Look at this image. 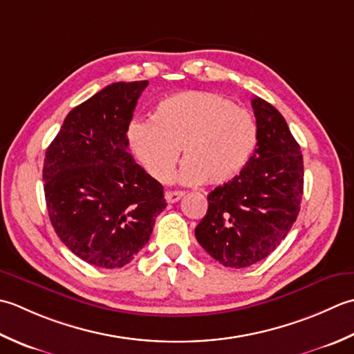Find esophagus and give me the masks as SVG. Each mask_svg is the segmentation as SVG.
I'll return each instance as SVG.
<instances>
[{
    "mask_svg": "<svg viewBox=\"0 0 354 354\" xmlns=\"http://www.w3.org/2000/svg\"><path fill=\"white\" fill-rule=\"evenodd\" d=\"M185 194L180 191H168L167 194H165V198H167L168 203H176V201H178Z\"/></svg>",
    "mask_w": 354,
    "mask_h": 354,
    "instance_id": "obj_1",
    "label": "esophagus"
}]
</instances>
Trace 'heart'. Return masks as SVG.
Wrapping results in <instances>:
<instances>
[{
    "instance_id": "obj_1",
    "label": "heart",
    "mask_w": 354,
    "mask_h": 354,
    "mask_svg": "<svg viewBox=\"0 0 354 354\" xmlns=\"http://www.w3.org/2000/svg\"><path fill=\"white\" fill-rule=\"evenodd\" d=\"M128 143L157 182H168L182 151L185 185H226L240 174L258 143L255 118L212 91H185L157 104L151 120L128 128Z\"/></svg>"
}]
</instances>
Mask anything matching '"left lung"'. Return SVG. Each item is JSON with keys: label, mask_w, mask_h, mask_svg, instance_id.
Here are the masks:
<instances>
[{"label": "left lung", "mask_w": 354, "mask_h": 354, "mask_svg": "<svg viewBox=\"0 0 354 354\" xmlns=\"http://www.w3.org/2000/svg\"><path fill=\"white\" fill-rule=\"evenodd\" d=\"M258 143L254 156L232 182L207 196V212L196 238L226 268L261 261L284 240L299 214L304 163L298 142L275 106L252 99Z\"/></svg>", "instance_id": "obj_1"}]
</instances>
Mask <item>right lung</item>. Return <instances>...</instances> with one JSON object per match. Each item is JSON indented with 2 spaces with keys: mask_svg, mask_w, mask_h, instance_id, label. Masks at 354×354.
Returning <instances> with one entry per match:
<instances>
[{
  "mask_svg": "<svg viewBox=\"0 0 354 354\" xmlns=\"http://www.w3.org/2000/svg\"><path fill=\"white\" fill-rule=\"evenodd\" d=\"M148 81L114 82L71 110L46 151L48 217L85 263L124 268L167 207L163 186L134 162L127 131Z\"/></svg>",
  "mask_w": 354,
  "mask_h": 354,
  "instance_id": "1",
  "label": "right lung"
}]
</instances>
